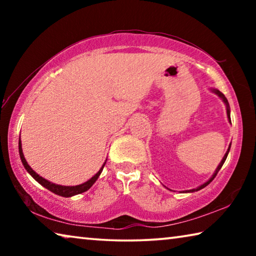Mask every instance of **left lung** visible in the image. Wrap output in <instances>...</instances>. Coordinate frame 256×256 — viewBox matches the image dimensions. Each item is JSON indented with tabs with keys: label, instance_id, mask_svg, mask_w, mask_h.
Wrapping results in <instances>:
<instances>
[{
	"label": "left lung",
	"instance_id": "obj_1",
	"mask_svg": "<svg viewBox=\"0 0 256 256\" xmlns=\"http://www.w3.org/2000/svg\"><path fill=\"white\" fill-rule=\"evenodd\" d=\"M210 90L214 94H216V96H218L220 99H222V100L224 102V105H226V110H227V118H228V120H229V123H232V120H230V107H229V104H228V100H227V98L224 97V94H222L219 92L218 89H214V88H210ZM230 146H232V144H229V146H228V149H227V151H226V154H224V158H222V162H220V164H218V167H216V170H214V174H212V176L210 177L209 180H208L206 183H203V184H201L200 186H198L196 188H192V190H183V193H193V192H196V190H202L203 188H206V185H209L212 180H214V178L216 177V175L218 174V172L220 170V168L222 167V164H224V162H226V159H227V156H228V154H229V150H230ZM164 188H166V186H164ZM170 190V188H168ZM182 193V192H180Z\"/></svg>",
	"mask_w": 256,
	"mask_h": 256
}]
</instances>
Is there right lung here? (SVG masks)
<instances>
[{
  "label": "right lung",
  "instance_id": "obj_1",
  "mask_svg": "<svg viewBox=\"0 0 256 256\" xmlns=\"http://www.w3.org/2000/svg\"><path fill=\"white\" fill-rule=\"evenodd\" d=\"M19 154H20V159H21V162H22L24 170H27L30 175H32V177H34V180H37L38 183H40V185L44 186L45 188L50 190V192H53L55 194H58V196H63V198H70V196H76V194H80V193H84L86 192V190H88L94 184V182H96L98 180V177L100 176L102 172L104 170V166H105L106 162H104V164L102 166L100 170H98L97 174H94L92 178L88 180L86 182H84V183L82 184H79V185H76V186H63V185H58V184H54L52 183V182L47 180L45 178H42V176H40L37 174L36 172H34L32 167L29 166L27 160H26L24 156V152H22V146H21V138H19ZM107 160V159H106Z\"/></svg>",
  "mask_w": 256,
  "mask_h": 256
}]
</instances>
